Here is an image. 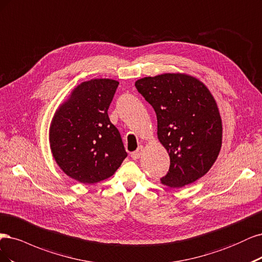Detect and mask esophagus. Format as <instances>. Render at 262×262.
<instances>
[{
	"label": "esophagus",
	"instance_id": "1",
	"mask_svg": "<svg viewBox=\"0 0 262 262\" xmlns=\"http://www.w3.org/2000/svg\"><path fill=\"white\" fill-rule=\"evenodd\" d=\"M142 146H140V147H138V149L136 150V151H134V152H132V158L134 159V160H137V159H139L140 158V156H141V154H142Z\"/></svg>",
	"mask_w": 262,
	"mask_h": 262
}]
</instances>
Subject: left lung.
Returning <instances> with one entry per match:
<instances>
[{"label":"left lung","instance_id":"left-lung-1","mask_svg":"<svg viewBox=\"0 0 262 262\" xmlns=\"http://www.w3.org/2000/svg\"><path fill=\"white\" fill-rule=\"evenodd\" d=\"M152 105L158 139L170 156L161 183L181 188L208 173L222 146V120L216 101L204 82L184 73H165L135 82Z\"/></svg>","mask_w":262,"mask_h":262}]
</instances>
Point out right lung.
Returning <instances> with one entry per match:
<instances>
[{"mask_svg": "<svg viewBox=\"0 0 262 262\" xmlns=\"http://www.w3.org/2000/svg\"><path fill=\"white\" fill-rule=\"evenodd\" d=\"M119 81L96 78L76 86L55 111L49 141L56 164L71 179L95 184L111 177L127 157L107 110Z\"/></svg>", "mask_w": 262, "mask_h": 262, "instance_id": "obj_1", "label": "right lung"}]
</instances>
